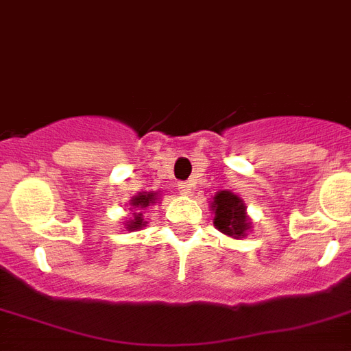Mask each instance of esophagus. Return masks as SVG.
I'll list each match as a JSON object with an SVG mask.
<instances>
[{
    "instance_id": "obj_1",
    "label": "esophagus",
    "mask_w": 351,
    "mask_h": 351,
    "mask_svg": "<svg viewBox=\"0 0 351 351\" xmlns=\"http://www.w3.org/2000/svg\"><path fill=\"white\" fill-rule=\"evenodd\" d=\"M178 191L182 194H191L193 189H191V184H189V182H178Z\"/></svg>"
}]
</instances>
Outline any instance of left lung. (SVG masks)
Wrapping results in <instances>:
<instances>
[{"label":"left lung","instance_id":"8db88e82","mask_svg":"<svg viewBox=\"0 0 351 351\" xmlns=\"http://www.w3.org/2000/svg\"><path fill=\"white\" fill-rule=\"evenodd\" d=\"M213 210H215V219L213 224L222 233L240 239L249 230V222L245 217V206L239 196L228 191H221L213 197Z\"/></svg>","mask_w":351,"mask_h":351}]
</instances>
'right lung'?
I'll return each mask as SVG.
<instances>
[{
	"label": "right lung",
	"mask_w": 351,
	"mask_h": 351,
	"mask_svg": "<svg viewBox=\"0 0 351 351\" xmlns=\"http://www.w3.org/2000/svg\"><path fill=\"white\" fill-rule=\"evenodd\" d=\"M155 199H157V197H155L154 194H148V193H141V194H138L136 197H132V206L136 212H134L132 221L127 224V228H129V230H138V228L145 226L146 222H145V219H143V213L139 212V210L146 208V206H150V203H155Z\"/></svg>",
	"instance_id": "right-lung-1"
}]
</instances>
